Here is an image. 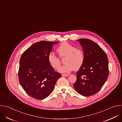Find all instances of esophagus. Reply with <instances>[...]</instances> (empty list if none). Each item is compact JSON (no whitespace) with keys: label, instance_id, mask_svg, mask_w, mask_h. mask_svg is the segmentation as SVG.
<instances>
[{"label":"esophagus","instance_id":"esophagus-1","mask_svg":"<svg viewBox=\"0 0 122 122\" xmlns=\"http://www.w3.org/2000/svg\"><path fill=\"white\" fill-rule=\"evenodd\" d=\"M69 74H63L62 76L63 77H67L68 76H69Z\"/></svg>","mask_w":122,"mask_h":122}]
</instances>
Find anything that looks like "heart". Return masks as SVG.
<instances>
[{"label":"heart","mask_w":122,"mask_h":122,"mask_svg":"<svg viewBox=\"0 0 122 122\" xmlns=\"http://www.w3.org/2000/svg\"><path fill=\"white\" fill-rule=\"evenodd\" d=\"M57 51L60 57L65 56L64 65L60 66V61L54 53H51L48 56V60L54 68L57 69L61 73H68L74 68L77 69L83 64L84 60V54L81 48H76L74 45L65 41L62 42L57 48Z\"/></svg>","instance_id":"heart-1"}]
</instances>
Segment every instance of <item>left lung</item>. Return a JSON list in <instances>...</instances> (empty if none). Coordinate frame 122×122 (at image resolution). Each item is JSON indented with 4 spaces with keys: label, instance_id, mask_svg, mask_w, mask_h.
Returning <instances> with one entry per match:
<instances>
[{
    "label": "left lung",
    "instance_id": "8db88e82",
    "mask_svg": "<svg viewBox=\"0 0 122 122\" xmlns=\"http://www.w3.org/2000/svg\"><path fill=\"white\" fill-rule=\"evenodd\" d=\"M83 48L84 60L77 72L75 90L83 96L97 93L106 81L109 73L105 52L96 42L87 39L78 40Z\"/></svg>",
    "mask_w": 122,
    "mask_h": 122
}]
</instances>
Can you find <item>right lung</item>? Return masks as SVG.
<instances>
[{
  "instance_id": "add662e5",
  "label": "right lung",
  "mask_w": 122,
  "mask_h": 122,
  "mask_svg": "<svg viewBox=\"0 0 122 122\" xmlns=\"http://www.w3.org/2000/svg\"><path fill=\"white\" fill-rule=\"evenodd\" d=\"M58 42H37L26 50L21 57L19 82L25 92L34 98L41 100L48 97L61 76L55 71L48 60L53 45Z\"/></svg>"
}]
</instances>
